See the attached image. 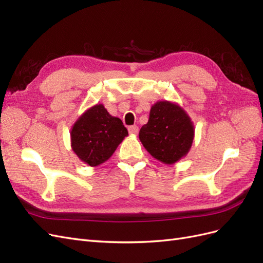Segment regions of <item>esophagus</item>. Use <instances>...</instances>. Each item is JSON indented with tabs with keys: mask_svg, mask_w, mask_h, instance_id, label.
I'll use <instances>...</instances> for the list:
<instances>
[{
	"mask_svg": "<svg viewBox=\"0 0 263 263\" xmlns=\"http://www.w3.org/2000/svg\"><path fill=\"white\" fill-rule=\"evenodd\" d=\"M129 132L131 134H137L139 132V127L137 125H130L129 126Z\"/></svg>",
	"mask_w": 263,
	"mask_h": 263,
	"instance_id": "esophagus-1",
	"label": "esophagus"
}]
</instances>
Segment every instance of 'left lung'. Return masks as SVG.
<instances>
[{
    "label": "left lung",
    "instance_id": "obj_1",
    "mask_svg": "<svg viewBox=\"0 0 263 263\" xmlns=\"http://www.w3.org/2000/svg\"><path fill=\"white\" fill-rule=\"evenodd\" d=\"M139 138L156 160L173 164L189 153L194 126L184 110L168 101H160L151 108L148 122L141 127Z\"/></svg>",
    "mask_w": 263,
    "mask_h": 263
}]
</instances>
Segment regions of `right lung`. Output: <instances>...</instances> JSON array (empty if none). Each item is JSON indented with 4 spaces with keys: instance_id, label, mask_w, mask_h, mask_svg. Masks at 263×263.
I'll return each mask as SVG.
<instances>
[{
    "instance_id": "add662e5",
    "label": "right lung",
    "mask_w": 263,
    "mask_h": 263,
    "mask_svg": "<svg viewBox=\"0 0 263 263\" xmlns=\"http://www.w3.org/2000/svg\"><path fill=\"white\" fill-rule=\"evenodd\" d=\"M127 136L119 118L112 117L102 104L90 108L71 130V146L81 161L90 166L106 162Z\"/></svg>"
}]
</instances>
